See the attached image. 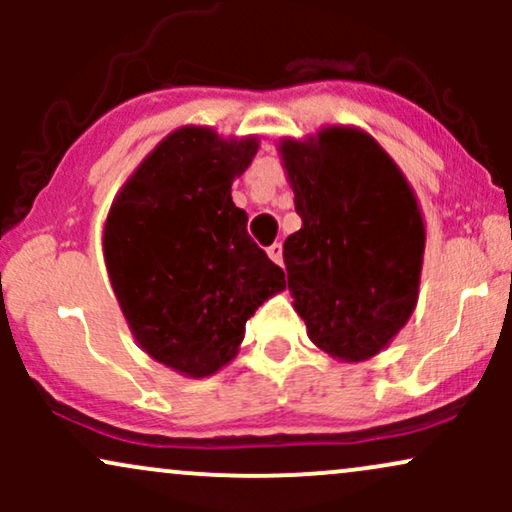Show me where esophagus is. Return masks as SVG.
I'll use <instances>...</instances> for the list:
<instances>
[{
    "label": "esophagus",
    "mask_w": 512,
    "mask_h": 512,
    "mask_svg": "<svg viewBox=\"0 0 512 512\" xmlns=\"http://www.w3.org/2000/svg\"><path fill=\"white\" fill-rule=\"evenodd\" d=\"M267 255L272 257V260H274L276 264H281V262H284V245H281V243L269 245V248H267Z\"/></svg>",
    "instance_id": "obj_1"
}]
</instances>
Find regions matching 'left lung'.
<instances>
[{"label":"left lung","mask_w":512,"mask_h":512,"mask_svg":"<svg viewBox=\"0 0 512 512\" xmlns=\"http://www.w3.org/2000/svg\"><path fill=\"white\" fill-rule=\"evenodd\" d=\"M301 231L284 243L296 313L308 337L342 361L378 354L419 296L424 219L390 156L358 129L281 144Z\"/></svg>","instance_id":"left-lung-1"}]
</instances>
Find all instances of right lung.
I'll return each instance as SVG.
<instances>
[{
  "instance_id": "obj_1",
  "label": "right lung",
  "mask_w": 512,
  "mask_h": 512,
  "mask_svg": "<svg viewBox=\"0 0 512 512\" xmlns=\"http://www.w3.org/2000/svg\"><path fill=\"white\" fill-rule=\"evenodd\" d=\"M255 154V139L182 127L146 156L105 221V264L134 337L190 378L226 366L245 322L286 286L231 197Z\"/></svg>"
}]
</instances>
